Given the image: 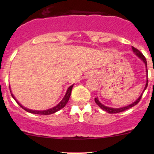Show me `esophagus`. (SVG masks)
Wrapping results in <instances>:
<instances>
[{
	"instance_id": "1",
	"label": "esophagus",
	"mask_w": 154,
	"mask_h": 154,
	"mask_svg": "<svg viewBox=\"0 0 154 154\" xmlns=\"http://www.w3.org/2000/svg\"><path fill=\"white\" fill-rule=\"evenodd\" d=\"M93 75V74H91V75H89L90 76V77H91V76H92Z\"/></svg>"
}]
</instances>
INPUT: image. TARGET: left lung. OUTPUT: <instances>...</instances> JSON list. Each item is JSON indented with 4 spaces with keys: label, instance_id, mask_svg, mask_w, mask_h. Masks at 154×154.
<instances>
[{
    "label": "left lung",
    "instance_id": "1",
    "mask_svg": "<svg viewBox=\"0 0 154 154\" xmlns=\"http://www.w3.org/2000/svg\"><path fill=\"white\" fill-rule=\"evenodd\" d=\"M132 50H133V53H134V54H136V55L137 56V57H139V59H140V60H142V61H143V63H144V65H145V68H146V84H145V86H144V90L142 91V93L141 94V95L139 96V97H138V98L136 99V100H135L134 102H133L131 104H129V105H127V106H126L120 107V108H112V107H109V106H105V105L102 104V103H100V100H98V97H95V98H94V101H95V103H97V104L99 106H100V109H102L104 110V111L107 112L108 113H111V114H113V113L121 112L125 111V110L131 108V107H133V106H135V105H136L138 103H139V101H140V99H141V97H142V94H143L144 90L147 88L148 81H147V61H146V59H145V57H144L143 54H142V53H141L140 51H139L138 49H136V48H135L134 47H133V46H132Z\"/></svg>",
    "mask_w": 154,
    "mask_h": 154
}]
</instances>
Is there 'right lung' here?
Returning a JSON list of instances; mask_svg holds the SVG:
<instances>
[{
  "mask_svg": "<svg viewBox=\"0 0 154 154\" xmlns=\"http://www.w3.org/2000/svg\"><path fill=\"white\" fill-rule=\"evenodd\" d=\"M73 86H74V84L71 85V86L68 87L67 91H66V94H65L64 97H63V100H62L61 101H60V103H59L57 105V106L52 107V108H51V109H46V110H32V109H29L26 108V107H24V106H22V105H21V103H20L19 102H18V100H16V98H15V96H14L13 94H12V91H11V88H10V92H11V94H12V97H13V98L15 99V100H16L17 103H18V104L21 107V108L24 109L26 110V111H27V112H30V113H32V114L45 115V116H48V115H51V114H53V113L57 112V111L60 110V109H63V107L66 106V103H68V100H69L70 96H71V90H72Z\"/></svg>",
  "mask_w": 154,
  "mask_h": 154,
  "instance_id": "1",
  "label": "right lung"
}]
</instances>
